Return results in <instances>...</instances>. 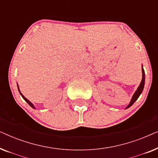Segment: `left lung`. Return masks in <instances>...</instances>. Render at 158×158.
Returning <instances> with one entry per match:
<instances>
[{
  "label": "left lung",
  "instance_id": "obj_1",
  "mask_svg": "<svg viewBox=\"0 0 158 158\" xmlns=\"http://www.w3.org/2000/svg\"><path fill=\"white\" fill-rule=\"evenodd\" d=\"M142 79L141 83H140L139 87L137 88V90H136L135 94H134L132 98H131V100L130 101V103H129V104L127 106L126 109H128V108L131 106V105H133V103H135V101L137 100V98H139V96H140V94H142V90H143L144 85V80H145V74H144V71L143 68H142Z\"/></svg>",
  "mask_w": 158,
  "mask_h": 158
}]
</instances>
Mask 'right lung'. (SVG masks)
<instances>
[{
	"instance_id": "1",
	"label": "right lung",
	"mask_w": 158,
	"mask_h": 158,
	"mask_svg": "<svg viewBox=\"0 0 158 158\" xmlns=\"http://www.w3.org/2000/svg\"><path fill=\"white\" fill-rule=\"evenodd\" d=\"M18 89H19V93H20V94L21 95V96H22V98H23V99H24V100L26 101V102H27V103H28V104H29V106H31V107H32V108H33V109H35V107H34V105H33V104H32V103H31V102H30V101H29V100H28V99H27V98H25V97L23 96V94H21V91H20V90H19V85H18Z\"/></svg>"
}]
</instances>
